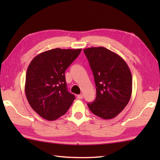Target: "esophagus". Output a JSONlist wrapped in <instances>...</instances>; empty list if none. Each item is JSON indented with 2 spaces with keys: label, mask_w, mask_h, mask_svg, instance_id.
I'll use <instances>...</instances> for the list:
<instances>
[{
  "label": "esophagus",
  "mask_w": 160,
  "mask_h": 160,
  "mask_svg": "<svg viewBox=\"0 0 160 160\" xmlns=\"http://www.w3.org/2000/svg\"><path fill=\"white\" fill-rule=\"evenodd\" d=\"M77 98H78V99H80V100L82 99V98H84L83 94H80V95H78V96H77Z\"/></svg>",
  "instance_id": "esophagus-1"
}]
</instances>
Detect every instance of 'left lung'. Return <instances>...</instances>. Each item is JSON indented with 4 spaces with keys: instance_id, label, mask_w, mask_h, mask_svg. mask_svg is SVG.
Listing matches in <instances>:
<instances>
[{
    "instance_id": "1",
    "label": "left lung",
    "mask_w": 160,
    "mask_h": 160,
    "mask_svg": "<svg viewBox=\"0 0 160 160\" xmlns=\"http://www.w3.org/2000/svg\"><path fill=\"white\" fill-rule=\"evenodd\" d=\"M96 86V98L89 108L104 120L121 113L131 99L132 76L127 64L117 53L105 47L84 49Z\"/></svg>"
}]
</instances>
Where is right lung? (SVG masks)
Here are the masks:
<instances>
[{
	"label": "right lung",
	"mask_w": 160,
	"mask_h": 160,
	"mask_svg": "<svg viewBox=\"0 0 160 160\" xmlns=\"http://www.w3.org/2000/svg\"><path fill=\"white\" fill-rule=\"evenodd\" d=\"M81 50L53 49L37 55L30 62L25 95L31 107L45 120L53 121L65 114L75 100L67 90L64 72Z\"/></svg>",
	"instance_id": "obj_1"
}]
</instances>
